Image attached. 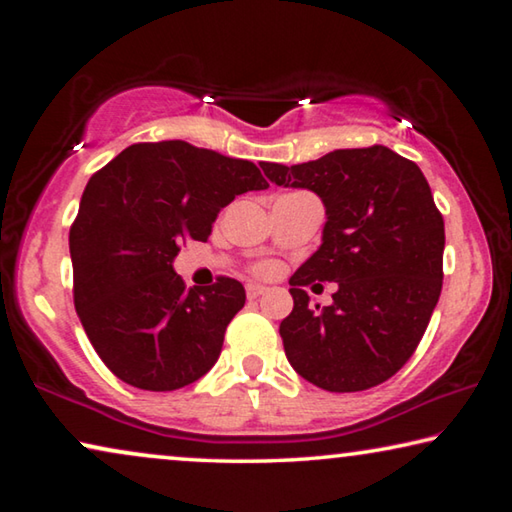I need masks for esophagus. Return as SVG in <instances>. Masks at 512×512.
<instances>
[{"label":"esophagus","instance_id":"1","mask_svg":"<svg viewBox=\"0 0 512 512\" xmlns=\"http://www.w3.org/2000/svg\"><path fill=\"white\" fill-rule=\"evenodd\" d=\"M264 291H266V287H262V284H248L246 296H248V300H255V298L262 296Z\"/></svg>","mask_w":512,"mask_h":512}]
</instances>
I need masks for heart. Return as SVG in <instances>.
Masks as SVG:
<instances>
[{"instance_id": "b5f03b06", "label": "heart", "mask_w": 512, "mask_h": 512, "mask_svg": "<svg viewBox=\"0 0 512 512\" xmlns=\"http://www.w3.org/2000/svg\"><path fill=\"white\" fill-rule=\"evenodd\" d=\"M273 268H275L273 264H259V266H257V273H259V275H271Z\"/></svg>"}]
</instances>
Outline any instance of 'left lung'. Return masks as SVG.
I'll list each match as a JSON object with an SVG mask.
<instances>
[{"mask_svg":"<svg viewBox=\"0 0 512 512\" xmlns=\"http://www.w3.org/2000/svg\"><path fill=\"white\" fill-rule=\"evenodd\" d=\"M262 169L275 185L320 196L327 214L323 244L289 280L293 311L280 336L293 370L332 393L391 379L443 289L445 223L424 173L379 144ZM314 281L340 282L329 308L308 307L304 287Z\"/></svg>","mask_w":512,"mask_h":512,"instance_id":"1","label":"left lung"}]
</instances>
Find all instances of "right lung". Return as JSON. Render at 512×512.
<instances>
[{"instance_id": "right-lung-1", "label": "right lung", "mask_w": 512, "mask_h": 512, "mask_svg": "<svg viewBox=\"0 0 512 512\" xmlns=\"http://www.w3.org/2000/svg\"><path fill=\"white\" fill-rule=\"evenodd\" d=\"M266 187L250 160L183 140L128 146L90 178L69 230L74 307L121 381L176 391L214 366L246 291L232 277L185 291L173 259L235 196Z\"/></svg>"}]
</instances>
